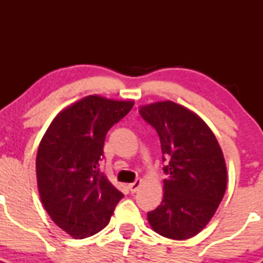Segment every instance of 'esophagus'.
<instances>
[{
	"instance_id": "esophagus-1",
	"label": "esophagus",
	"mask_w": 263,
	"mask_h": 263,
	"mask_svg": "<svg viewBox=\"0 0 263 263\" xmlns=\"http://www.w3.org/2000/svg\"><path fill=\"white\" fill-rule=\"evenodd\" d=\"M140 185H141V179H136V181H135L134 183H131V184L128 185V188H129V191H131L132 193H135L137 190H139Z\"/></svg>"
}]
</instances>
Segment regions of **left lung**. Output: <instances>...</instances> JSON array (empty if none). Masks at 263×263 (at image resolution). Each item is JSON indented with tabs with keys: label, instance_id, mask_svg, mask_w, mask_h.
Listing matches in <instances>:
<instances>
[{
	"label": "left lung",
	"instance_id": "8db88e82",
	"mask_svg": "<svg viewBox=\"0 0 263 263\" xmlns=\"http://www.w3.org/2000/svg\"><path fill=\"white\" fill-rule=\"evenodd\" d=\"M158 132L163 153L164 196L147 213L158 234L183 240L198 234L219 208L227 188V165L219 142L197 115L173 102L140 108Z\"/></svg>",
	"mask_w": 263,
	"mask_h": 263
}]
</instances>
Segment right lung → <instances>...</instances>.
Masks as SVG:
<instances>
[{
	"mask_svg": "<svg viewBox=\"0 0 263 263\" xmlns=\"http://www.w3.org/2000/svg\"><path fill=\"white\" fill-rule=\"evenodd\" d=\"M134 107L90 95L49 124L36 153V179L44 209L75 238L97 234L109 222L123 193L99 169L105 135Z\"/></svg>",
	"mask_w": 263,
	"mask_h": 263,
	"instance_id": "1",
	"label": "right lung"
}]
</instances>
